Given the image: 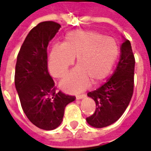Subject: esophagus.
Instances as JSON below:
<instances>
[{
    "instance_id": "obj_1",
    "label": "esophagus",
    "mask_w": 151,
    "mask_h": 151,
    "mask_svg": "<svg viewBox=\"0 0 151 151\" xmlns=\"http://www.w3.org/2000/svg\"><path fill=\"white\" fill-rule=\"evenodd\" d=\"M85 97V95L84 94H80V95H77L76 96V99L80 100V99H83Z\"/></svg>"
}]
</instances>
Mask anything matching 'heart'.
Returning a JSON list of instances; mask_svg holds the SVG:
<instances>
[{
  "mask_svg": "<svg viewBox=\"0 0 151 151\" xmlns=\"http://www.w3.org/2000/svg\"><path fill=\"white\" fill-rule=\"evenodd\" d=\"M119 54L116 41L98 32L76 29L65 35L63 44H55L49 58V69L56 78H63L76 58L77 67L63 80L60 86L77 92L98 83L109 74Z\"/></svg>",
  "mask_w": 151,
  "mask_h": 151,
  "instance_id": "heart-1",
  "label": "heart"
}]
</instances>
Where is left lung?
I'll list each match as a JSON object with an SVG mask.
<instances>
[{
    "instance_id": "8db88e82",
    "label": "left lung",
    "mask_w": 151,
    "mask_h": 151,
    "mask_svg": "<svg viewBox=\"0 0 151 151\" xmlns=\"http://www.w3.org/2000/svg\"><path fill=\"white\" fill-rule=\"evenodd\" d=\"M134 66L135 59L131 44L125 39L121 47L119 62L110 79L99 88L88 93L96 105L95 113L86 118L91 126H109L124 113L134 92Z\"/></svg>"
}]
</instances>
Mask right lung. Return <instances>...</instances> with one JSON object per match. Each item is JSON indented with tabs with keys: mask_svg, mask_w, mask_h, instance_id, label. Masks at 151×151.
<instances>
[{
	"mask_svg": "<svg viewBox=\"0 0 151 151\" xmlns=\"http://www.w3.org/2000/svg\"><path fill=\"white\" fill-rule=\"evenodd\" d=\"M61 26L43 22L29 31L17 55L14 82L28 119L38 128L52 130L63 121L65 107L73 96L56 92L47 69V47Z\"/></svg>",
	"mask_w": 151,
	"mask_h": 151,
	"instance_id": "1",
	"label": "right lung"
}]
</instances>
